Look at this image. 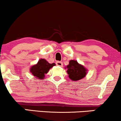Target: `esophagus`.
<instances>
[{"label": "esophagus", "instance_id": "1", "mask_svg": "<svg viewBox=\"0 0 121 121\" xmlns=\"http://www.w3.org/2000/svg\"><path fill=\"white\" fill-rule=\"evenodd\" d=\"M56 64V65L61 66V67H62V66H63V64H62V62L61 61H57Z\"/></svg>", "mask_w": 121, "mask_h": 121}]
</instances>
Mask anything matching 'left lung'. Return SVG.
<instances>
[{"mask_svg": "<svg viewBox=\"0 0 121 121\" xmlns=\"http://www.w3.org/2000/svg\"><path fill=\"white\" fill-rule=\"evenodd\" d=\"M65 68L67 69L66 72L69 75V78L74 81H77L84 78L88 71L84 65L80 64L74 60L69 61V64Z\"/></svg>", "mask_w": 121, "mask_h": 121, "instance_id": "1", "label": "left lung"}]
</instances>
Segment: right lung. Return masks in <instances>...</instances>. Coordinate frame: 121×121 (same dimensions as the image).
Returning a JSON list of instances; mask_svg holds the SVG:
<instances>
[{"label":"right lung","mask_w":121,"mask_h":121,"mask_svg":"<svg viewBox=\"0 0 121 121\" xmlns=\"http://www.w3.org/2000/svg\"><path fill=\"white\" fill-rule=\"evenodd\" d=\"M55 65V63L50 64L45 59H40L36 64L32 65L30 68V70L36 78L42 80L44 78L45 74L49 72V69Z\"/></svg>","instance_id":"add662e5"}]
</instances>
